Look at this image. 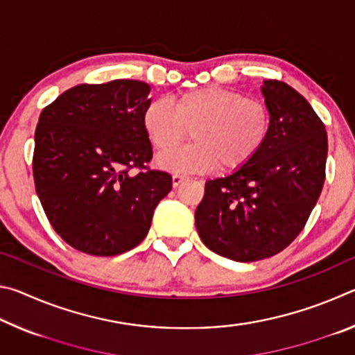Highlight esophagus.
Segmentation results:
<instances>
[{
  "label": "esophagus",
  "mask_w": 355,
  "mask_h": 355,
  "mask_svg": "<svg viewBox=\"0 0 355 355\" xmlns=\"http://www.w3.org/2000/svg\"><path fill=\"white\" fill-rule=\"evenodd\" d=\"M186 180V177L184 175H178V173H175V175H172V184H173V188H178L180 184H182L183 182Z\"/></svg>",
  "instance_id": "obj_1"
}]
</instances>
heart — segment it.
Masks as SVG:
<instances>
[{"label": "heart", "instance_id": "obj_1", "mask_svg": "<svg viewBox=\"0 0 355 355\" xmlns=\"http://www.w3.org/2000/svg\"><path fill=\"white\" fill-rule=\"evenodd\" d=\"M144 131L158 152H171L191 130L194 144L159 156V167L173 172H209L219 166L235 171L263 148L271 131V111L258 98H244L230 89L208 86L173 100L150 103L142 116Z\"/></svg>", "mask_w": 355, "mask_h": 355}]
</instances>
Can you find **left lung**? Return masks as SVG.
I'll list each match as a JSON object with an SVG mask.
<instances>
[{"mask_svg":"<svg viewBox=\"0 0 355 355\" xmlns=\"http://www.w3.org/2000/svg\"><path fill=\"white\" fill-rule=\"evenodd\" d=\"M271 131L263 148L230 175L208 180L196 227L209 250L249 263L290 245L326 180L327 133L313 107L277 80L263 81Z\"/></svg>","mask_w":355,"mask_h":355,"instance_id":"obj_1","label":"left lung"}]
</instances>
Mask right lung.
I'll list each match as a JSON object with an SVG mask.
<instances>
[{
  "mask_svg": "<svg viewBox=\"0 0 355 355\" xmlns=\"http://www.w3.org/2000/svg\"><path fill=\"white\" fill-rule=\"evenodd\" d=\"M150 86L136 80L80 84L48 105L35 128V192L50 224L71 248L112 257L147 236L172 177L150 171L142 116ZM137 166L139 174L129 171Z\"/></svg>",
  "mask_w": 355,
  "mask_h": 355,
  "instance_id": "right-lung-1",
  "label": "right lung"
}]
</instances>
